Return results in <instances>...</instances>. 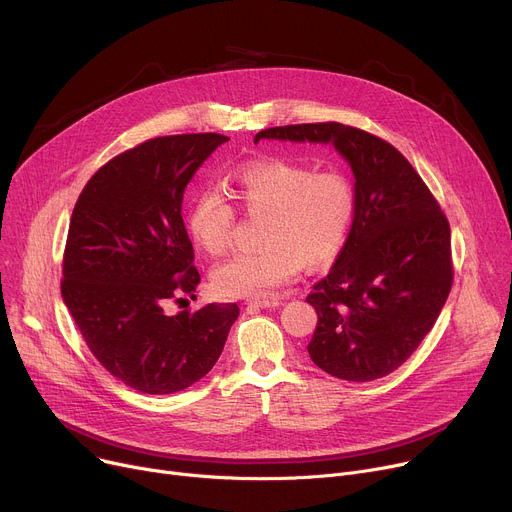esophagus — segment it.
Returning <instances> with one entry per match:
<instances>
[{
  "label": "esophagus",
  "mask_w": 512,
  "mask_h": 512,
  "mask_svg": "<svg viewBox=\"0 0 512 512\" xmlns=\"http://www.w3.org/2000/svg\"><path fill=\"white\" fill-rule=\"evenodd\" d=\"M281 302L279 300H249L245 306L247 310H263V308H277Z\"/></svg>",
  "instance_id": "1"
}]
</instances>
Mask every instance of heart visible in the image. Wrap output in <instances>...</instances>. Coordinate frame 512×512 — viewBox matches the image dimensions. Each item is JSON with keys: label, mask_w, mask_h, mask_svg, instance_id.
I'll list each match as a JSON object with an SVG mask.
<instances>
[{"label": "heart", "mask_w": 512, "mask_h": 512, "mask_svg": "<svg viewBox=\"0 0 512 512\" xmlns=\"http://www.w3.org/2000/svg\"><path fill=\"white\" fill-rule=\"evenodd\" d=\"M233 196L253 216H265L263 249L237 253L216 265L212 287L225 298H269L302 269L330 263L348 237L354 216V190L346 176L320 172L281 160L245 166ZM235 210L216 190L196 196L188 229L202 251L223 255L233 239Z\"/></svg>", "instance_id": "obj_1"}]
</instances>
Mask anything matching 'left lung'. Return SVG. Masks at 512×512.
Listing matches in <instances>:
<instances>
[{
    "label": "left lung",
    "mask_w": 512,
    "mask_h": 512,
    "mask_svg": "<svg viewBox=\"0 0 512 512\" xmlns=\"http://www.w3.org/2000/svg\"><path fill=\"white\" fill-rule=\"evenodd\" d=\"M261 139L322 143L354 176L352 227L328 275L306 298L318 314L310 358L328 375L367 383L413 354L452 289L450 225L391 143L342 123L259 131Z\"/></svg>",
    "instance_id": "8db88e82"
}]
</instances>
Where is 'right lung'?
<instances>
[{
    "label": "right lung",
    "instance_id": "right-lung-1",
    "mask_svg": "<svg viewBox=\"0 0 512 512\" xmlns=\"http://www.w3.org/2000/svg\"><path fill=\"white\" fill-rule=\"evenodd\" d=\"M225 141L218 133L143 141L107 162L72 210L62 300L95 358L139 393L170 395L200 381L239 318L237 304L166 312L200 283L184 190Z\"/></svg>",
    "mask_w": 512,
    "mask_h": 512
}]
</instances>
